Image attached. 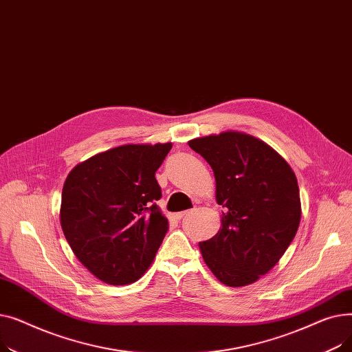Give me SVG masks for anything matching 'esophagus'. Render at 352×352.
I'll use <instances>...</instances> for the list:
<instances>
[{
    "label": "esophagus",
    "mask_w": 352,
    "mask_h": 352,
    "mask_svg": "<svg viewBox=\"0 0 352 352\" xmlns=\"http://www.w3.org/2000/svg\"><path fill=\"white\" fill-rule=\"evenodd\" d=\"M191 211H181V212H177L175 214V217L178 218V219H181V218H184V217H186V215H188Z\"/></svg>",
    "instance_id": "esophagus-1"
}]
</instances>
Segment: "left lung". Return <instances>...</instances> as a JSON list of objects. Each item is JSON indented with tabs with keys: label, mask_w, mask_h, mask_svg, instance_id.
<instances>
[{
	"label": "left lung",
	"mask_w": 352,
	"mask_h": 352,
	"mask_svg": "<svg viewBox=\"0 0 352 352\" xmlns=\"http://www.w3.org/2000/svg\"><path fill=\"white\" fill-rule=\"evenodd\" d=\"M214 171L221 228L199 243L218 281L244 287L267 274L297 234L301 199L297 177L275 150L252 135L226 131L188 141Z\"/></svg>",
	"instance_id": "1"
}]
</instances>
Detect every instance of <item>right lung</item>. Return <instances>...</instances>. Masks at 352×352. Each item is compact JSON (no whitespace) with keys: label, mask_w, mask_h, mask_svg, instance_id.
Here are the masks:
<instances>
[{"label":"right lung","mask_w":352,"mask_h":352,"mask_svg":"<svg viewBox=\"0 0 352 352\" xmlns=\"http://www.w3.org/2000/svg\"><path fill=\"white\" fill-rule=\"evenodd\" d=\"M166 144H128L74 166L61 199L60 221L80 263L109 285L140 280L168 231L155 179Z\"/></svg>","instance_id":"add662e5"}]
</instances>
